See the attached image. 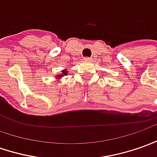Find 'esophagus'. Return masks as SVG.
Masks as SVG:
<instances>
[{"label": "esophagus", "mask_w": 157, "mask_h": 157, "mask_svg": "<svg viewBox=\"0 0 157 157\" xmlns=\"http://www.w3.org/2000/svg\"><path fill=\"white\" fill-rule=\"evenodd\" d=\"M85 61H92V57H85Z\"/></svg>", "instance_id": "esophagus-1"}]
</instances>
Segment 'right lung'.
Segmentation results:
<instances>
[{"instance_id":"add662e5","label":"right lung","mask_w":157,"mask_h":157,"mask_svg":"<svg viewBox=\"0 0 157 157\" xmlns=\"http://www.w3.org/2000/svg\"><path fill=\"white\" fill-rule=\"evenodd\" d=\"M68 75V70H66V69H64V70H62V73H61V75H56V79H60V78H62V77L65 76V75Z\"/></svg>"}]
</instances>
